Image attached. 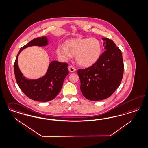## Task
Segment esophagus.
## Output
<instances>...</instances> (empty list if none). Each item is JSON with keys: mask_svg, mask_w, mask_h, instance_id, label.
Segmentation results:
<instances>
[{"mask_svg": "<svg viewBox=\"0 0 148 148\" xmlns=\"http://www.w3.org/2000/svg\"><path fill=\"white\" fill-rule=\"evenodd\" d=\"M68 69H69V71L71 72H73L76 71V69L72 66H70L69 67Z\"/></svg>", "mask_w": 148, "mask_h": 148, "instance_id": "1", "label": "esophagus"}]
</instances>
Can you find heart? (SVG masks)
Wrapping results in <instances>:
<instances>
[{"instance_id": "1", "label": "heart", "mask_w": 148, "mask_h": 148, "mask_svg": "<svg viewBox=\"0 0 148 148\" xmlns=\"http://www.w3.org/2000/svg\"><path fill=\"white\" fill-rule=\"evenodd\" d=\"M56 53L63 61H67L72 56H75L76 61L79 65L89 67L100 59L102 45L95 38H71L65 42V47L58 46Z\"/></svg>"}]
</instances>
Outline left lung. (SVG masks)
Listing matches in <instances>:
<instances>
[{"mask_svg": "<svg viewBox=\"0 0 148 148\" xmlns=\"http://www.w3.org/2000/svg\"><path fill=\"white\" fill-rule=\"evenodd\" d=\"M106 50L99 60L85 69H79L81 90L86 99L100 101L112 95L120 84L124 73L122 53L114 42L102 38Z\"/></svg>", "mask_w": 148, "mask_h": 148, "instance_id": "left-lung-1", "label": "left lung"}]
</instances>
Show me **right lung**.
I'll list each match as a JSON object with an SVG mask.
<instances>
[{"label":"right lung","instance_id":"right-lung-1","mask_svg":"<svg viewBox=\"0 0 148 148\" xmlns=\"http://www.w3.org/2000/svg\"><path fill=\"white\" fill-rule=\"evenodd\" d=\"M46 36L34 38L23 47L21 48L14 65L16 82L19 88L29 99L40 102H47L54 99L62 88L63 82L69 73L68 64L66 62L52 61L50 62L47 71L44 76L37 79L25 78L19 70L18 57L20 53L30 46H46L48 45Z\"/></svg>","mask_w":148,"mask_h":148}]
</instances>
